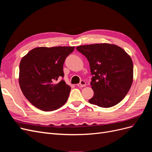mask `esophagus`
I'll list each match as a JSON object with an SVG mask.
<instances>
[{"instance_id": "1", "label": "esophagus", "mask_w": 152, "mask_h": 152, "mask_svg": "<svg viewBox=\"0 0 152 152\" xmlns=\"http://www.w3.org/2000/svg\"><path fill=\"white\" fill-rule=\"evenodd\" d=\"M77 86L79 87H85L86 86V82L84 80H82L80 82V83H79V84H77Z\"/></svg>"}]
</instances>
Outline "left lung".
I'll return each instance as SVG.
<instances>
[{"label":"left lung","instance_id":"8db88e82","mask_svg":"<svg viewBox=\"0 0 152 152\" xmlns=\"http://www.w3.org/2000/svg\"><path fill=\"white\" fill-rule=\"evenodd\" d=\"M77 50L87 58L94 96L91 104L110 108L125 98L133 82V63L125 50L108 43L80 45Z\"/></svg>","mask_w":152,"mask_h":152}]
</instances>
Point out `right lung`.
<instances>
[{
  "instance_id": "obj_1",
  "label": "right lung",
  "mask_w": 152,
  "mask_h": 152,
  "mask_svg": "<svg viewBox=\"0 0 152 152\" xmlns=\"http://www.w3.org/2000/svg\"><path fill=\"white\" fill-rule=\"evenodd\" d=\"M75 47L35 48L22 58L19 84L25 98L34 107L45 112L61 107L71 87L63 78V64Z\"/></svg>"
}]
</instances>
